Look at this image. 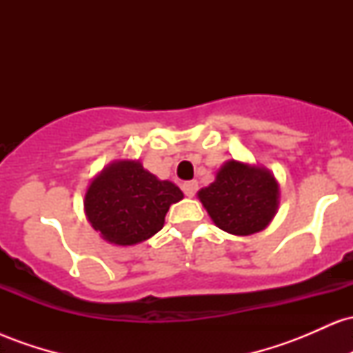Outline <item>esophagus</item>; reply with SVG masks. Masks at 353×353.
Instances as JSON below:
<instances>
[{
	"instance_id": "34e87169",
	"label": "esophagus",
	"mask_w": 353,
	"mask_h": 353,
	"mask_svg": "<svg viewBox=\"0 0 353 353\" xmlns=\"http://www.w3.org/2000/svg\"><path fill=\"white\" fill-rule=\"evenodd\" d=\"M197 189H199V184H197L196 181H188V182H184V184H182V190H184V194L188 197L196 196Z\"/></svg>"
}]
</instances>
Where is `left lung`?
I'll return each instance as SVG.
<instances>
[{"mask_svg":"<svg viewBox=\"0 0 353 353\" xmlns=\"http://www.w3.org/2000/svg\"><path fill=\"white\" fill-rule=\"evenodd\" d=\"M199 199L219 229L250 236L265 229L279 204V184L264 168L228 161Z\"/></svg>","mask_w":353,"mask_h":353,"instance_id":"left-lung-1","label":"left lung"}]
</instances>
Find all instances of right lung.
<instances>
[{"mask_svg":"<svg viewBox=\"0 0 353 353\" xmlns=\"http://www.w3.org/2000/svg\"><path fill=\"white\" fill-rule=\"evenodd\" d=\"M182 197L176 184L159 181L139 161H117L91 182L84 209L103 239L134 245L163 229L169 205Z\"/></svg>","mask_w":353,"mask_h":353,"instance_id":"right-lung-1","label":"right lung"}]
</instances>
